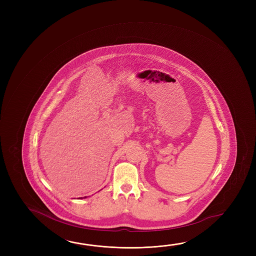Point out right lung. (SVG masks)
I'll list each match as a JSON object with an SVG mask.
<instances>
[{
  "mask_svg": "<svg viewBox=\"0 0 256 256\" xmlns=\"http://www.w3.org/2000/svg\"><path fill=\"white\" fill-rule=\"evenodd\" d=\"M81 198H82V197H81Z\"/></svg>",
  "mask_w": 256,
  "mask_h": 256,
  "instance_id": "add662e5",
  "label": "right lung"
}]
</instances>
